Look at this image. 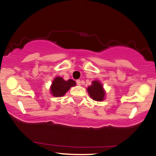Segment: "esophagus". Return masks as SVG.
Listing matches in <instances>:
<instances>
[{
  "label": "esophagus",
  "instance_id": "34e87169",
  "mask_svg": "<svg viewBox=\"0 0 156 156\" xmlns=\"http://www.w3.org/2000/svg\"><path fill=\"white\" fill-rule=\"evenodd\" d=\"M76 83H77V85L80 86V83H81V81H80V80H76Z\"/></svg>",
  "mask_w": 156,
  "mask_h": 156
}]
</instances>
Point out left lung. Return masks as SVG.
<instances>
[{
	"label": "left lung",
	"mask_w": 156,
	"mask_h": 156,
	"mask_svg": "<svg viewBox=\"0 0 156 156\" xmlns=\"http://www.w3.org/2000/svg\"><path fill=\"white\" fill-rule=\"evenodd\" d=\"M90 97L94 100L102 101L104 99L105 91L102 88V85L97 80H94L92 82V84L89 86L87 89Z\"/></svg>",
	"instance_id": "left-lung-1"
}]
</instances>
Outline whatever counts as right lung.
<instances>
[{"instance_id":"obj_1","label":"right lung","mask_w":156,"mask_h":156,"mask_svg":"<svg viewBox=\"0 0 156 156\" xmlns=\"http://www.w3.org/2000/svg\"><path fill=\"white\" fill-rule=\"evenodd\" d=\"M76 83L73 80H65L61 77H57L54 80L51 86V93L54 97H62L72 86H76Z\"/></svg>"}]
</instances>
